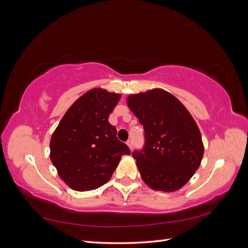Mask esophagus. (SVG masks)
I'll list each match as a JSON object with an SVG mask.
<instances>
[{"instance_id":"esophagus-1","label":"esophagus","mask_w":248,"mask_h":248,"mask_svg":"<svg viewBox=\"0 0 248 248\" xmlns=\"http://www.w3.org/2000/svg\"><path fill=\"white\" fill-rule=\"evenodd\" d=\"M126 145H128V147L132 150V148H133V140H129L128 141H126Z\"/></svg>"}]
</instances>
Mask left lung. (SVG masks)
<instances>
[{
    "label": "left lung",
    "instance_id": "8db88e82",
    "mask_svg": "<svg viewBox=\"0 0 248 248\" xmlns=\"http://www.w3.org/2000/svg\"><path fill=\"white\" fill-rule=\"evenodd\" d=\"M145 129V146L132 153L142 181L159 191L181 189L199 169L202 135L183 103L169 92L153 89L126 98Z\"/></svg>",
    "mask_w": 248,
    "mask_h": 248
}]
</instances>
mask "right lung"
<instances>
[{
    "label": "right lung",
    "mask_w": 248,
    "mask_h": 248,
    "mask_svg": "<svg viewBox=\"0 0 248 248\" xmlns=\"http://www.w3.org/2000/svg\"><path fill=\"white\" fill-rule=\"evenodd\" d=\"M120 96L100 88L88 91L68 108L51 135V163L61 180L76 191L105 185L123 155L131 153L108 123Z\"/></svg>",
    "instance_id": "1"
}]
</instances>
